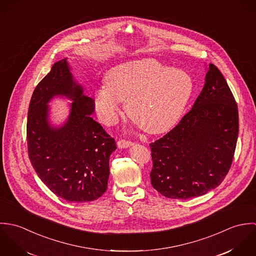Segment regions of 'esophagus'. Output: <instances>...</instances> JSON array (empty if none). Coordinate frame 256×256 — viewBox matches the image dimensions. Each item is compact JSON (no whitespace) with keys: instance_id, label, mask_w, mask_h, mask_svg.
I'll use <instances>...</instances> for the list:
<instances>
[{"instance_id":"esophagus-1","label":"esophagus","mask_w":256,"mask_h":256,"mask_svg":"<svg viewBox=\"0 0 256 256\" xmlns=\"http://www.w3.org/2000/svg\"><path fill=\"white\" fill-rule=\"evenodd\" d=\"M133 146V143L130 141H126V140H119L117 142V146L119 148H126L129 146Z\"/></svg>"}]
</instances>
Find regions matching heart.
Instances as JSON below:
<instances>
[{"label":"heart","instance_id":"1","mask_svg":"<svg viewBox=\"0 0 256 256\" xmlns=\"http://www.w3.org/2000/svg\"><path fill=\"white\" fill-rule=\"evenodd\" d=\"M104 82L94 94L100 121L114 125L125 100L127 115L150 134L166 132L178 122L194 90L189 74L154 58L120 63L106 74Z\"/></svg>","mask_w":256,"mask_h":256}]
</instances>
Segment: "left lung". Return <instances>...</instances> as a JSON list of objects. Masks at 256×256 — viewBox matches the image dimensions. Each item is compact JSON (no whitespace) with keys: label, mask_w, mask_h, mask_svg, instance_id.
I'll return each mask as SVG.
<instances>
[{"label":"left lung","mask_w":256,"mask_h":256,"mask_svg":"<svg viewBox=\"0 0 256 256\" xmlns=\"http://www.w3.org/2000/svg\"><path fill=\"white\" fill-rule=\"evenodd\" d=\"M238 135L236 102L224 76L210 64L191 110L150 144L152 187L172 199L198 197L216 188L230 170Z\"/></svg>","instance_id":"left-lung-1"}]
</instances>
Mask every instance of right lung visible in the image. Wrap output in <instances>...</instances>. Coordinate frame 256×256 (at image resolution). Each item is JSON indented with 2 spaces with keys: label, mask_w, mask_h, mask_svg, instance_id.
I'll use <instances>...</instances> for the list:
<instances>
[{
  "label": "right lung",
  "mask_w": 256,
  "mask_h": 256,
  "mask_svg": "<svg viewBox=\"0 0 256 256\" xmlns=\"http://www.w3.org/2000/svg\"><path fill=\"white\" fill-rule=\"evenodd\" d=\"M55 97L72 102L59 126L50 123L48 104ZM94 111V100L74 80L67 58L52 66L30 100L26 126L30 162L41 182L68 202L94 201L108 189L116 143L92 119Z\"/></svg>",
  "instance_id": "right-lung-1"
}]
</instances>
